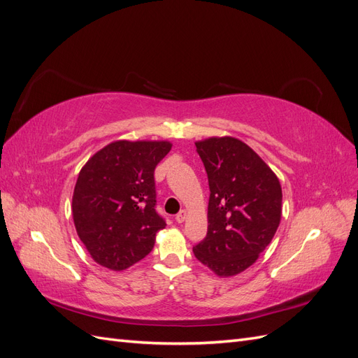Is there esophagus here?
Returning <instances> with one entry per match:
<instances>
[{
  "label": "esophagus",
  "instance_id": "obj_1",
  "mask_svg": "<svg viewBox=\"0 0 358 358\" xmlns=\"http://www.w3.org/2000/svg\"><path fill=\"white\" fill-rule=\"evenodd\" d=\"M185 218H187V210H180V212L175 216L176 222H179V224H182L183 221H185Z\"/></svg>",
  "mask_w": 358,
  "mask_h": 358
}]
</instances>
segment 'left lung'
I'll list each match as a JSON object with an SVG mask.
<instances>
[{
  "instance_id": "obj_1",
  "label": "left lung",
  "mask_w": 358,
  "mask_h": 358,
  "mask_svg": "<svg viewBox=\"0 0 358 358\" xmlns=\"http://www.w3.org/2000/svg\"><path fill=\"white\" fill-rule=\"evenodd\" d=\"M196 148L210 196L208 234L192 252L218 276H234L272 242L282 213V189L275 173L241 140L210 137Z\"/></svg>"
}]
</instances>
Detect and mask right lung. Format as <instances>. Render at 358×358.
Masks as SVG:
<instances>
[{
    "label": "right lung",
    "instance_id": "1",
    "mask_svg": "<svg viewBox=\"0 0 358 358\" xmlns=\"http://www.w3.org/2000/svg\"><path fill=\"white\" fill-rule=\"evenodd\" d=\"M169 142L117 140L90 158L73 192V220L94 262L125 270L152 251L166 227L157 212L154 171Z\"/></svg>",
    "mask_w": 358,
    "mask_h": 358
}]
</instances>
